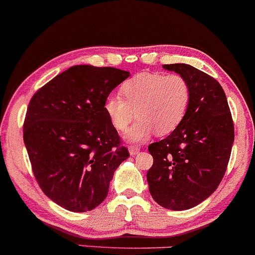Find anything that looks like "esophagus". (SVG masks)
<instances>
[{"instance_id":"obj_1","label":"esophagus","mask_w":255,"mask_h":255,"mask_svg":"<svg viewBox=\"0 0 255 255\" xmlns=\"http://www.w3.org/2000/svg\"><path fill=\"white\" fill-rule=\"evenodd\" d=\"M128 152H130L131 155L137 154L139 152V147L136 146V144H131V146H128Z\"/></svg>"}]
</instances>
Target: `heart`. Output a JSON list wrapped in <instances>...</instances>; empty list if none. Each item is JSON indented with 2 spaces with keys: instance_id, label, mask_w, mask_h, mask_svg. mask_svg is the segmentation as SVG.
Segmentation results:
<instances>
[{
  "instance_id": "1",
  "label": "heart",
  "mask_w": 255,
  "mask_h": 255,
  "mask_svg": "<svg viewBox=\"0 0 255 255\" xmlns=\"http://www.w3.org/2000/svg\"><path fill=\"white\" fill-rule=\"evenodd\" d=\"M119 96H109L105 112L116 130L130 142L144 141L153 132L166 135L180 125L191 102V86L180 74L141 73L125 81Z\"/></svg>"
}]
</instances>
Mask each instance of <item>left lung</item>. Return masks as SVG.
<instances>
[{
	"label": "left lung",
	"instance_id": "1",
	"mask_svg": "<svg viewBox=\"0 0 255 255\" xmlns=\"http://www.w3.org/2000/svg\"><path fill=\"white\" fill-rule=\"evenodd\" d=\"M191 86V102L180 125L148 146L153 157L147 171L149 192L161 207L185 210L207 199L227 169L235 128L221 85L188 64H165Z\"/></svg>",
	"mask_w": 255,
	"mask_h": 255
}]
</instances>
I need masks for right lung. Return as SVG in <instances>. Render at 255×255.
Wrapping results in <instances>:
<instances>
[{
  "label": "right lung",
  "instance_id": "add662e5",
  "mask_svg": "<svg viewBox=\"0 0 255 255\" xmlns=\"http://www.w3.org/2000/svg\"><path fill=\"white\" fill-rule=\"evenodd\" d=\"M128 75L112 67L74 65L30 100L23 133L32 172L43 193L64 209H95L130 157L105 112L107 97Z\"/></svg>",
  "mask_w": 255,
  "mask_h": 255
}]
</instances>
